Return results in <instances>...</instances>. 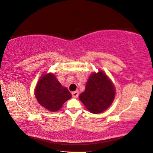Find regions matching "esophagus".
Instances as JSON below:
<instances>
[{"label": "esophagus", "mask_w": 153, "mask_h": 153, "mask_svg": "<svg viewBox=\"0 0 153 153\" xmlns=\"http://www.w3.org/2000/svg\"><path fill=\"white\" fill-rule=\"evenodd\" d=\"M79 96V92H72V97L74 98H76Z\"/></svg>", "instance_id": "obj_1"}]
</instances>
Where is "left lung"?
I'll return each mask as SVG.
<instances>
[{"label":"left lung","instance_id":"obj_1","mask_svg":"<svg viewBox=\"0 0 153 153\" xmlns=\"http://www.w3.org/2000/svg\"><path fill=\"white\" fill-rule=\"evenodd\" d=\"M115 88L104 73L90 74L85 92L80 94V100L91 113L104 111L113 102Z\"/></svg>","mask_w":153,"mask_h":153}]
</instances>
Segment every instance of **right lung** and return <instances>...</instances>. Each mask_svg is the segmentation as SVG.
Returning a JSON list of instances; mask_svg holds the SVG:
<instances>
[{"mask_svg":"<svg viewBox=\"0 0 153 153\" xmlns=\"http://www.w3.org/2000/svg\"><path fill=\"white\" fill-rule=\"evenodd\" d=\"M35 95L39 104L50 111H56L71 98L70 92L61 85L54 74L49 73L40 78Z\"/></svg>","mask_w":153,"mask_h":153,"instance_id":"1","label":"right lung"}]
</instances>
